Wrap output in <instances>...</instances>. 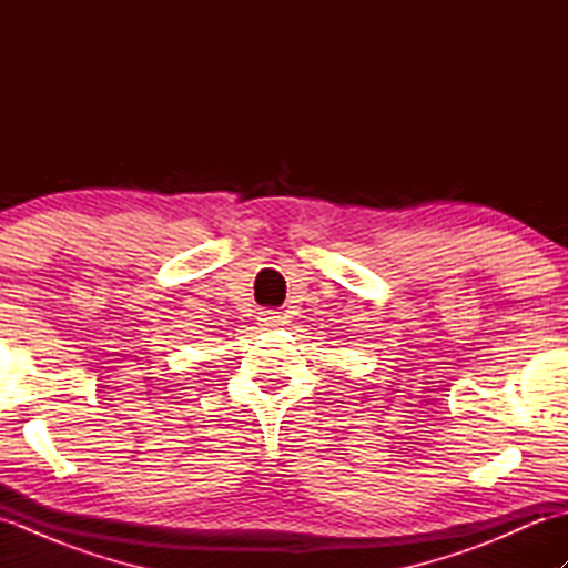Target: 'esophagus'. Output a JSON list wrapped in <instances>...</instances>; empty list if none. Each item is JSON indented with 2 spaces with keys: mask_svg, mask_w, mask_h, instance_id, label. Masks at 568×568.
<instances>
[{
  "mask_svg": "<svg viewBox=\"0 0 568 568\" xmlns=\"http://www.w3.org/2000/svg\"><path fill=\"white\" fill-rule=\"evenodd\" d=\"M261 322L265 324V327H275V324H281V312L263 310V312H261Z\"/></svg>",
  "mask_w": 568,
  "mask_h": 568,
  "instance_id": "obj_1",
  "label": "esophagus"
}]
</instances>
